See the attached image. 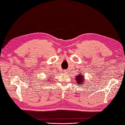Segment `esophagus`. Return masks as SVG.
Here are the masks:
<instances>
[{
	"instance_id": "obj_1",
	"label": "esophagus",
	"mask_w": 125,
	"mask_h": 125,
	"mask_svg": "<svg viewBox=\"0 0 125 125\" xmlns=\"http://www.w3.org/2000/svg\"><path fill=\"white\" fill-rule=\"evenodd\" d=\"M64 73H67V72H66V71H64Z\"/></svg>"
}]
</instances>
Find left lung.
Masks as SVG:
<instances>
[{"mask_svg":"<svg viewBox=\"0 0 125 125\" xmlns=\"http://www.w3.org/2000/svg\"><path fill=\"white\" fill-rule=\"evenodd\" d=\"M76 83H78V85L82 86L83 85L84 83V76L83 74H78V76L76 77Z\"/></svg>","mask_w":125,"mask_h":125,"instance_id":"1","label":"left lung"}]
</instances>
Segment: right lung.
Returning <instances> with one entry per match:
<instances>
[{"label":"right lung","mask_w":125,"mask_h":125,"mask_svg":"<svg viewBox=\"0 0 125 125\" xmlns=\"http://www.w3.org/2000/svg\"><path fill=\"white\" fill-rule=\"evenodd\" d=\"M52 75H53V74H52ZM51 80H48V81H49H49H50Z\"/></svg>","instance_id":"right-lung-1"}]
</instances>
